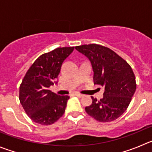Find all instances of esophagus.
<instances>
[{
    "mask_svg": "<svg viewBox=\"0 0 152 152\" xmlns=\"http://www.w3.org/2000/svg\"><path fill=\"white\" fill-rule=\"evenodd\" d=\"M75 95H76V96H77V97H79V98H80V97L83 96V95H82V94L78 93V92H76V93H75Z\"/></svg>",
    "mask_w": 152,
    "mask_h": 152,
    "instance_id": "1",
    "label": "esophagus"
}]
</instances>
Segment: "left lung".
<instances>
[{
	"instance_id": "1",
	"label": "left lung",
	"mask_w": 152,
	"mask_h": 152,
	"mask_svg": "<svg viewBox=\"0 0 152 152\" xmlns=\"http://www.w3.org/2000/svg\"><path fill=\"white\" fill-rule=\"evenodd\" d=\"M92 64L94 84L104 87L99 101L91 97L92 104L85 107L88 115L100 122L115 120L123 114L135 92V75L130 65L109 48L97 44L76 46Z\"/></svg>"
}]
</instances>
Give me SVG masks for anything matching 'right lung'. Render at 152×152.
<instances>
[{
    "label": "right lung",
    "mask_w": 152,
    "mask_h": 152,
    "mask_svg": "<svg viewBox=\"0 0 152 152\" xmlns=\"http://www.w3.org/2000/svg\"><path fill=\"white\" fill-rule=\"evenodd\" d=\"M75 47L57 48L42 54L26 73L19 88V100L34 122L48 125L63 115L69 96L53 93L49 87L60 74L63 61Z\"/></svg>",
    "instance_id": "1"
}]
</instances>
